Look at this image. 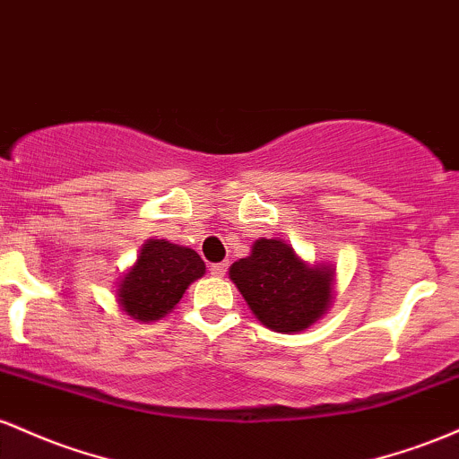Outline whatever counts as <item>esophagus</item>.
<instances>
[{
  "label": "esophagus",
  "instance_id": "34e87169",
  "mask_svg": "<svg viewBox=\"0 0 459 459\" xmlns=\"http://www.w3.org/2000/svg\"><path fill=\"white\" fill-rule=\"evenodd\" d=\"M228 262H219V264H210V275L214 277H223L228 273Z\"/></svg>",
  "mask_w": 459,
  "mask_h": 459
}]
</instances>
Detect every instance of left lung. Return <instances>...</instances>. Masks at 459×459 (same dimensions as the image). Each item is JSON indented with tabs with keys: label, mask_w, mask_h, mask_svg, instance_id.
Here are the masks:
<instances>
[{
	"label": "left lung",
	"mask_w": 459,
	"mask_h": 459,
	"mask_svg": "<svg viewBox=\"0 0 459 459\" xmlns=\"http://www.w3.org/2000/svg\"><path fill=\"white\" fill-rule=\"evenodd\" d=\"M230 280L262 325L299 333L332 307L336 266L310 264L281 238H257L251 254L230 266Z\"/></svg>",
	"instance_id": "1"
}]
</instances>
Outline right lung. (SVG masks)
<instances>
[{"instance_id": "add662e5", "label": "right lung", "mask_w": 459, "mask_h": 459, "mask_svg": "<svg viewBox=\"0 0 459 459\" xmlns=\"http://www.w3.org/2000/svg\"><path fill=\"white\" fill-rule=\"evenodd\" d=\"M205 264L195 249L164 238H149L136 262L118 277V307L138 323L160 321L175 310L195 280L204 277Z\"/></svg>"}]
</instances>
